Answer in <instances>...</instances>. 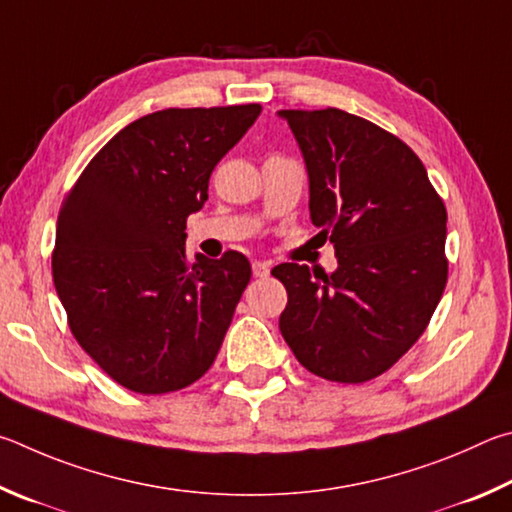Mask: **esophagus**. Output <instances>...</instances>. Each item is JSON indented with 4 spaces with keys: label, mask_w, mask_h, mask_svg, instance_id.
<instances>
[{
    "label": "esophagus",
    "mask_w": 512,
    "mask_h": 512,
    "mask_svg": "<svg viewBox=\"0 0 512 512\" xmlns=\"http://www.w3.org/2000/svg\"><path fill=\"white\" fill-rule=\"evenodd\" d=\"M272 265L265 263V261H254L251 263V272H254L256 279H265V276H270Z\"/></svg>",
    "instance_id": "esophagus-1"
}]
</instances>
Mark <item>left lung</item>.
<instances>
[{
  "mask_svg": "<svg viewBox=\"0 0 512 512\" xmlns=\"http://www.w3.org/2000/svg\"><path fill=\"white\" fill-rule=\"evenodd\" d=\"M310 182V220L337 270L283 263L281 335L310 373L357 384L389 371L425 333L447 283V211L423 161L391 132L328 110H281Z\"/></svg>",
  "mask_w": 512,
  "mask_h": 512,
  "instance_id": "8db88e82",
  "label": "left lung"
}]
</instances>
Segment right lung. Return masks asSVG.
Masks as SVG:
<instances>
[{"instance_id": "right-lung-1", "label": "right lung", "mask_w": 512, "mask_h": 512, "mask_svg": "<svg viewBox=\"0 0 512 512\" xmlns=\"http://www.w3.org/2000/svg\"><path fill=\"white\" fill-rule=\"evenodd\" d=\"M263 107H170L132 121L89 161L58 215L53 285L69 328L134 393L184 389L209 371L251 279L238 251L186 256V218L218 161Z\"/></svg>"}]
</instances>
